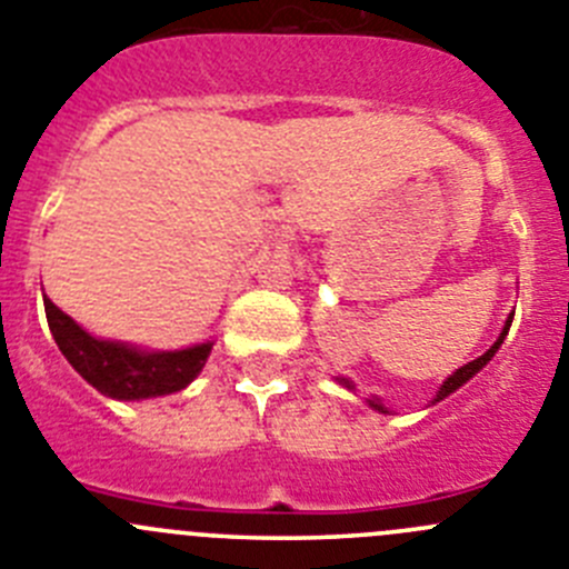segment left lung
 <instances>
[{
    "mask_svg": "<svg viewBox=\"0 0 569 569\" xmlns=\"http://www.w3.org/2000/svg\"><path fill=\"white\" fill-rule=\"evenodd\" d=\"M511 320H513V317H508V322H506V328H502L500 339H497V342H493L491 348H488L486 353H482L480 359H475V362H469V365H463V368H460V370H455V373L449 376V379H446L443 385H440V390H438V398H435V401H440V398H446V396H449V392H455V390H458V387H463L466 381H469L471 376L477 373V370H480V368H486V365L491 362V357H493V353H497V350H500L502 339L508 337V328H511ZM342 385H345V387H353V385H350L348 379H342ZM370 407H373V410H379V412H387L385 407L379 405V401H370Z\"/></svg>",
    "mask_w": 569,
    "mask_h": 569,
    "instance_id": "obj_1",
    "label": "left lung"
}]
</instances>
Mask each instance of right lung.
Here are the masks:
<instances>
[{
  "instance_id": "1",
  "label": "right lung",
  "mask_w": 569,
  "mask_h": 569,
  "mask_svg": "<svg viewBox=\"0 0 569 569\" xmlns=\"http://www.w3.org/2000/svg\"><path fill=\"white\" fill-rule=\"evenodd\" d=\"M44 311L52 337H56L67 362L94 390L117 398V401L168 396V392L182 390L199 376L207 357H210V342L188 350H171V353H164V350L162 353H148V350L129 348L123 342L94 339L47 297Z\"/></svg>"
}]
</instances>
